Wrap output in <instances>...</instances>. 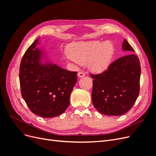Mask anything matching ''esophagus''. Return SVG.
Masks as SVG:
<instances>
[{"instance_id":"1","label":"esophagus","mask_w":156,"mask_h":156,"mask_svg":"<svg viewBox=\"0 0 156 156\" xmlns=\"http://www.w3.org/2000/svg\"><path fill=\"white\" fill-rule=\"evenodd\" d=\"M77 75H78V77H79L81 78V77H83L85 76V74H84V73L83 72H82V71H81V72H78Z\"/></svg>"}]
</instances>
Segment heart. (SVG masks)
Here are the masks:
<instances>
[{"label": "heart", "mask_w": 156, "mask_h": 156, "mask_svg": "<svg viewBox=\"0 0 156 156\" xmlns=\"http://www.w3.org/2000/svg\"><path fill=\"white\" fill-rule=\"evenodd\" d=\"M68 60L81 64L88 63L96 73L105 72L115 55V47L111 41H80L71 44L68 48Z\"/></svg>", "instance_id": "1"}]
</instances>
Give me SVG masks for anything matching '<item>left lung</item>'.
<instances>
[{"label":"left lung","instance_id":"8db88e82","mask_svg":"<svg viewBox=\"0 0 156 156\" xmlns=\"http://www.w3.org/2000/svg\"><path fill=\"white\" fill-rule=\"evenodd\" d=\"M122 49L131 54L122 56L93 78L92 100L94 107L101 114L119 116L133 106L140 90V65L131 45L124 40Z\"/></svg>","mask_w":156,"mask_h":156}]
</instances>
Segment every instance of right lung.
<instances>
[{
	"label": "right lung",
	"instance_id": "add662e5",
	"mask_svg": "<svg viewBox=\"0 0 156 156\" xmlns=\"http://www.w3.org/2000/svg\"><path fill=\"white\" fill-rule=\"evenodd\" d=\"M36 40L21 61V92L27 106L35 115L44 118L60 115L69 105V97L77 81V72H70L56 64H41L42 52Z\"/></svg>",
	"mask_w": 156,
	"mask_h": 156
}]
</instances>
